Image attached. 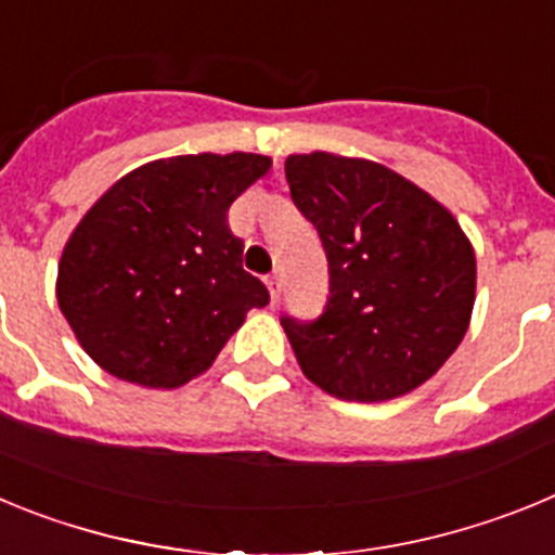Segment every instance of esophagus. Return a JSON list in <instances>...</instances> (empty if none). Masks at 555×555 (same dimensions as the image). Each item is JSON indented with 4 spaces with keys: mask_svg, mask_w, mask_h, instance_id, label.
Here are the masks:
<instances>
[{
    "mask_svg": "<svg viewBox=\"0 0 555 555\" xmlns=\"http://www.w3.org/2000/svg\"><path fill=\"white\" fill-rule=\"evenodd\" d=\"M267 288H269V297H272V302L281 300V288H283L281 272L269 274V278H267Z\"/></svg>",
    "mask_w": 555,
    "mask_h": 555,
    "instance_id": "34e87169",
    "label": "esophagus"
}]
</instances>
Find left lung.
<instances>
[{
	"label": "left lung",
	"mask_w": 555,
	"mask_h": 555,
	"mask_svg": "<svg viewBox=\"0 0 555 555\" xmlns=\"http://www.w3.org/2000/svg\"><path fill=\"white\" fill-rule=\"evenodd\" d=\"M286 180L331 272L320 320H281L302 375L356 403L423 386L473 317L475 253L461 224L428 191L375 160L288 155Z\"/></svg>",
	"instance_id": "left-lung-1"
}]
</instances>
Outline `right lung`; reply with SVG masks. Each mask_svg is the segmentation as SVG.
<instances>
[{"label":"right lung","instance_id":"1","mask_svg":"<svg viewBox=\"0 0 555 555\" xmlns=\"http://www.w3.org/2000/svg\"><path fill=\"white\" fill-rule=\"evenodd\" d=\"M267 155H178L132 169L91 205L57 267V306L111 375L178 389L203 375L269 292L244 272L228 208Z\"/></svg>","mask_w":555,"mask_h":555}]
</instances>
